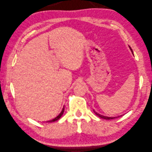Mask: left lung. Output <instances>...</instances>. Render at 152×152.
I'll return each instance as SVG.
<instances>
[{
	"label": "left lung",
	"mask_w": 152,
	"mask_h": 152,
	"mask_svg": "<svg viewBox=\"0 0 152 152\" xmlns=\"http://www.w3.org/2000/svg\"><path fill=\"white\" fill-rule=\"evenodd\" d=\"M129 48H130V49H131V50L132 51V54L134 55V53H133V51H132V49H131V48L129 46ZM93 111H94V113H95V114H96V115H97L98 117H99L100 118H102V119H106V120H110V119H114V118H118V117H107V116H104V115H102V114H99V113H96L95 110H93ZM121 115H120V116H121ZM119 117V116H118Z\"/></svg>",
	"instance_id": "8db88e82"
}]
</instances>
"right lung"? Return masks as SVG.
I'll list each match as a JSON object with an SVG mask.
<instances>
[{"mask_svg": "<svg viewBox=\"0 0 152 152\" xmlns=\"http://www.w3.org/2000/svg\"><path fill=\"white\" fill-rule=\"evenodd\" d=\"M64 112V107H63L62 111L61 112V113H60L58 115H57V117H56L54 119H52V120H50V121H46V122H55V121H57V120H59V119L61 118V116L62 115Z\"/></svg>", "mask_w": 152, "mask_h": 152, "instance_id": "add662e5", "label": "right lung"}]
</instances>
